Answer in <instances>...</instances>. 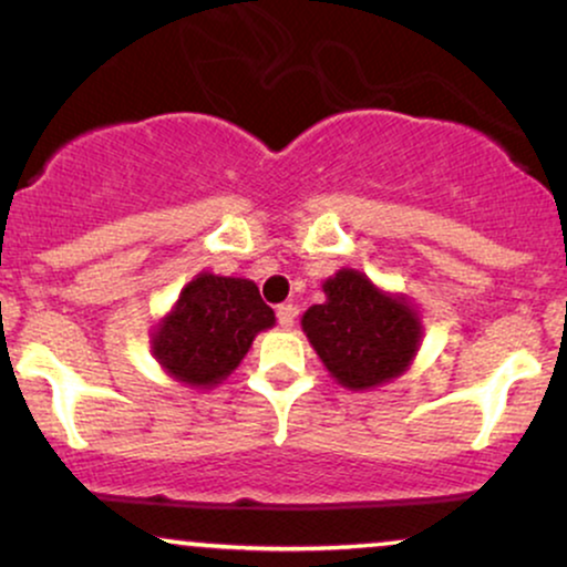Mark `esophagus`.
<instances>
[{"label":"esophagus","instance_id":"esophagus-1","mask_svg":"<svg viewBox=\"0 0 567 567\" xmlns=\"http://www.w3.org/2000/svg\"><path fill=\"white\" fill-rule=\"evenodd\" d=\"M296 315H298V306H296V303H282V306H277V322H279V328L290 330L292 324H296Z\"/></svg>","mask_w":567,"mask_h":567}]
</instances>
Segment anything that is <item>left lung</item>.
<instances>
[{"mask_svg": "<svg viewBox=\"0 0 567 567\" xmlns=\"http://www.w3.org/2000/svg\"><path fill=\"white\" fill-rule=\"evenodd\" d=\"M322 292L324 301L303 311L301 328L341 386L365 392L413 365L424 324L408 296L381 290L349 266L324 279Z\"/></svg>", "mask_w": 567, "mask_h": 567, "instance_id": "left-lung-1", "label": "left lung"}]
</instances>
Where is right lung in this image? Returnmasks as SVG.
Here are the masks:
<instances>
[{
	"label": "right lung",
	"instance_id": "obj_1",
	"mask_svg": "<svg viewBox=\"0 0 567 567\" xmlns=\"http://www.w3.org/2000/svg\"><path fill=\"white\" fill-rule=\"evenodd\" d=\"M252 279L199 271L152 330V354L171 379L192 389L224 383L261 330L275 328Z\"/></svg>",
	"mask_w": 567,
	"mask_h": 567
}]
</instances>
